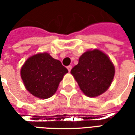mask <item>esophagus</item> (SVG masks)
I'll return each mask as SVG.
<instances>
[{"instance_id":"1","label":"esophagus","mask_w":135,"mask_h":135,"mask_svg":"<svg viewBox=\"0 0 135 135\" xmlns=\"http://www.w3.org/2000/svg\"><path fill=\"white\" fill-rule=\"evenodd\" d=\"M71 68H72V66H71V65H69V66H67L68 71H70L71 69Z\"/></svg>"}]
</instances>
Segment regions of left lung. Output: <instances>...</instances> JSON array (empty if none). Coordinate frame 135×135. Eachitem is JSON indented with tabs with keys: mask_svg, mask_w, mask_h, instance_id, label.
<instances>
[{
	"mask_svg": "<svg viewBox=\"0 0 135 135\" xmlns=\"http://www.w3.org/2000/svg\"><path fill=\"white\" fill-rule=\"evenodd\" d=\"M71 73L87 96L96 97L109 88L115 69L105 53L98 50H88L80 56L78 64Z\"/></svg>",
	"mask_w": 135,
	"mask_h": 135,
	"instance_id": "8db88e82",
	"label": "left lung"
}]
</instances>
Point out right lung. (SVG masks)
Listing matches in <instances>:
<instances>
[{
    "mask_svg": "<svg viewBox=\"0 0 135 135\" xmlns=\"http://www.w3.org/2000/svg\"><path fill=\"white\" fill-rule=\"evenodd\" d=\"M67 72L60 61L44 53L36 54L26 61L21 69V76L25 88L32 95L46 99L56 93Z\"/></svg>",
    "mask_w": 135,
    "mask_h": 135,
    "instance_id": "obj_1",
    "label": "right lung"
}]
</instances>
